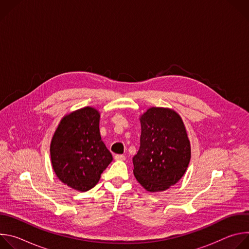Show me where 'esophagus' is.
Instances as JSON below:
<instances>
[{
  "label": "esophagus",
  "instance_id": "1",
  "mask_svg": "<svg viewBox=\"0 0 249 249\" xmlns=\"http://www.w3.org/2000/svg\"><path fill=\"white\" fill-rule=\"evenodd\" d=\"M114 159H115L116 160H126V157H125L124 155H116V156L114 157Z\"/></svg>",
  "mask_w": 249,
  "mask_h": 249
}]
</instances>
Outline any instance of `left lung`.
Listing matches in <instances>:
<instances>
[{"label":"left lung","instance_id":"left-lung-1","mask_svg":"<svg viewBox=\"0 0 249 249\" xmlns=\"http://www.w3.org/2000/svg\"><path fill=\"white\" fill-rule=\"evenodd\" d=\"M140 120L134 175L146 190L164 191L181 178L189 164L190 142L184 124L176 112L161 107L148 109Z\"/></svg>","mask_w":249,"mask_h":249}]
</instances>
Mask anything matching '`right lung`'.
<instances>
[{"instance_id": "1", "label": "right lung", "mask_w": 249, "mask_h": 249, "mask_svg": "<svg viewBox=\"0 0 249 249\" xmlns=\"http://www.w3.org/2000/svg\"><path fill=\"white\" fill-rule=\"evenodd\" d=\"M53 169L66 185L86 192L95 186L113 158L99 133V113L85 107L60 122L51 142Z\"/></svg>"}]
</instances>
